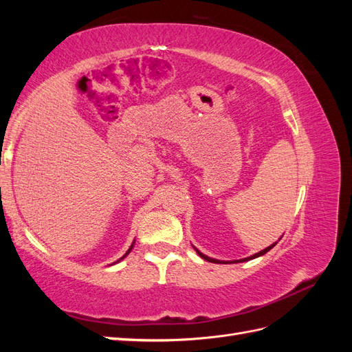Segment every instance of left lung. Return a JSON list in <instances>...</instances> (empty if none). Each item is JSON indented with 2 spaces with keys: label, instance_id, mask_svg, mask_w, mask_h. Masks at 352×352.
<instances>
[{
  "label": "left lung",
  "instance_id": "left-lung-1",
  "mask_svg": "<svg viewBox=\"0 0 352 352\" xmlns=\"http://www.w3.org/2000/svg\"><path fill=\"white\" fill-rule=\"evenodd\" d=\"M276 245V242L273 243V245H270V247H267V248H264L263 251H260V252H257V254H254V255H251V257H247V258H242V260H235V261H221V260H216V258H210V257H207V255H204L202 252H199L195 247V251H197V254L199 255L201 258H204V260H207V261H210V263H220V264H223V263H243V261H248V260H252V258H257V257H260V255H264L265 252H269L273 247Z\"/></svg>",
  "mask_w": 352,
  "mask_h": 352
}]
</instances>
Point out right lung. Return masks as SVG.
Listing matches in <instances>:
<instances>
[{"instance_id":"right-lung-1","label":"right lung","mask_w":352,"mask_h":352,"mask_svg":"<svg viewBox=\"0 0 352 352\" xmlns=\"http://www.w3.org/2000/svg\"><path fill=\"white\" fill-rule=\"evenodd\" d=\"M133 243H135V241H133ZM133 243H132V245H131V248H129V250H127V251H126V254H124V255H123V257H122V258H120V260H123V258H124V257H126V255H127V254H129V252H131V251H132V248H133ZM120 260H119V261H120Z\"/></svg>"}]
</instances>
